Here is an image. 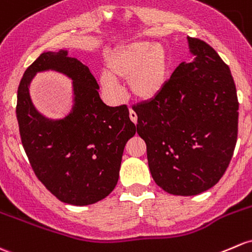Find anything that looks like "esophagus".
I'll list each match as a JSON object with an SVG mask.
<instances>
[{"label": "esophagus", "instance_id": "obj_1", "mask_svg": "<svg viewBox=\"0 0 252 252\" xmlns=\"http://www.w3.org/2000/svg\"><path fill=\"white\" fill-rule=\"evenodd\" d=\"M129 117H130L131 122H133L134 124H136V122H137V116H136V113H135L133 110L129 111Z\"/></svg>", "mask_w": 252, "mask_h": 252}]
</instances>
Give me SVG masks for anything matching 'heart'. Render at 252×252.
Instances as JSON below:
<instances>
[{"label": "heart", "mask_w": 252, "mask_h": 252, "mask_svg": "<svg viewBox=\"0 0 252 252\" xmlns=\"http://www.w3.org/2000/svg\"><path fill=\"white\" fill-rule=\"evenodd\" d=\"M106 71L100 75L102 89L113 99L121 97L117 81L126 79L130 94L140 100H152L165 88L169 58L158 42L135 41L121 44L106 55Z\"/></svg>", "instance_id": "obj_1"}]
</instances>
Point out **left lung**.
<instances>
[{
  "instance_id": "1",
  "label": "left lung",
  "mask_w": 252,
  "mask_h": 252,
  "mask_svg": "<svg viewBox=\"0 0 252 252\" xmlns=\"http://www.w3.org/2000/svg\"><path fill=\"white\" fill-rule=\"evenodd\" d=\"M194 59L181 63L164 91L134 106L156 184L175 195L215 186L232 159L238 135L237 89L231 70L209 44L187 37Z\"/></svg>"
}]
</instances>
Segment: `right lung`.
Returning a JSON list of instances; mask_svg holds the SVG:
<instances>
[{"mask_svg": "<svg viewBox=\"0 0 252 252\" xmlns=\"http://www.w3.org/2000/svg\"><path fill=\"white\" fill-rule=\"evenodd\" d=\"M48 70L73 81V106L63 119L44 116L31 99L32 79ZM17 118L36 176L58 199L84 206L112 192L124 147L136 128L126 105L111 107L102 101L96 79L67 49L43 52L29 66L18 88Z\"/></svg>", "mask_w": 252, "mask_h": 252, "instance_id": "right-lung-1", "label": "right lung"}]
</instances>
